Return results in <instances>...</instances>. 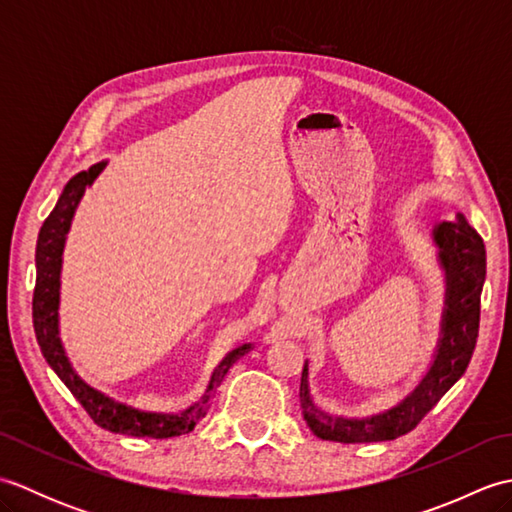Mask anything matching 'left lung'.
Instances as JSON below:
<instances>
[{"instance_id": "1", "label": "left lung", "mask_w": 512, "mask_h": 512, "mask_svg": "<svg viewBox=\"0 0 512 512\" xmlns=\"http://www.w3.org/2000/svg\"><path fill=\"white\" fill-rule=\"evenodd\" d=\"M433 239L440 248V262L447 273V310L442 319V339L436 361L420 385L385 413L372 418H334L314 407L308 389V361L303 365L299 400L308 427L321 440L354 444L383 442L405 436L438 405V400L458 383L471 363L480 332V297L486 279V248L480 233L469 226L464 215L455 222H442Z\"/></svg>"}]
</instances>
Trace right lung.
Wrapping results in <instances>:
<instances>
[{"mask_svg": "<svg viewBox=\"0 0 512 512\" xmlns=\"http://www.w3.org/2000/svg\"><path fill=\"white\" fill-rule=\"evenodd\" d=\"M105 162L90 167L88 171L76 173V176L65 184L61 198L54 206L52 213L43 222L39 239H37V284L35 295H32V323H35L37 343L41 347L43 356H46L48 365L57 372L63 380L65 387L72 391V396L81 402L88 416L99 424L101 429L112 433H125V436L136 438H173L182 436V433L193 431L195 422L204 418L206 402L211 400L215 387L222 383L228 367H231L239 356L250 352V345H242L237 350L228 352L224 361L215 367L211 376V383L206 387L200 402L193 407L184 409L182 413H147L138 411L127 405H121L112 398L103 396L101 391L85 385L83 380L74 374V369L63 352V345L59 339V275H61V255L65 235L70 231L72 215L76 211V204L81 202L85 187L94 182V178L103 171Z\"/></svg>", "mask_w": 512, "mask_h": 512, "instance_id": "1", "label": "right lung"}]
</instances>
